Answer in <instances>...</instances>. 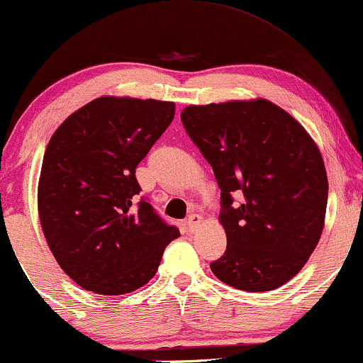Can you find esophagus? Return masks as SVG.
<instances>
[{
    "instance_id": "34e87169",
    "label": "esophagus",
    "mask_w": 363,
    "mask_h": 363,
    "mask_svg": "<svg viewBox=\"0 0 363 363\" xmlns=\"http://www.w3.org/2000/svg\"><path fill=\"white\" fill-rule=\"evenodd\" d=\"M201 223H203V218H201L199 215H191L186 220V226H187V230H189V231L198 230L199 226H201Z\"/></svg>"
}]
</instances>
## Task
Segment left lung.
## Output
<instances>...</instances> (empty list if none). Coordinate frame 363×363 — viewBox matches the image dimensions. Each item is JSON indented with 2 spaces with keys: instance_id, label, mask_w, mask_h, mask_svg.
I'll return each mask as SVG.
<instances>
[{
  "instance_id": "1",
  "label": "left lung",
  "mask_w": 363,
  "mask_h": 363,
  "mask_svg": "<svg viewBox=\"0 0 363 363\" xmlns=\"http://www.w3.org/2000/svg\"><path fill=\"white\" fill-rule=\"evenodd\" d=\"M181 120L221 189L226 250L213 274L248 292L289 282L325 228L328 177L316 142L264 98L191 104ZM235 192L244 198L240 207L233 206Z\"/></svg>"
}]
</instances>
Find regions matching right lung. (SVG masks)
<instances>
[{
	"mask_svg": "<svg viewBox=\"0 0 363 363\" xmlns=\"http://www.w3.org/2000/svg\"><path fill=\"white\" fill-rule=\"evenodd\" d=\"M176 104L103 96L52 135L38 179V218L60 269L82 289L120 296L145 286L177 238L145 199L135 169Z\"/></svg>",
	"mask_w": 363,
	"mask_h": 363,
	"instance_id": "1",
	"label": "right lung"
}]
</instances>
